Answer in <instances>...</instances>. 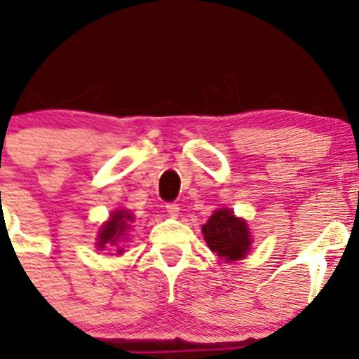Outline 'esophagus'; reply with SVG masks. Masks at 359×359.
<instances>
[{
    "mask_svg": "<svg viewBox=\"0 0 359 359\" xmlns=\"http://www.w3.org/2000/svg\"><path fill=\"white\" fill-rule=\"evenodd\" d=\"M165 209H167V212L170 214L172 217L179 216V211H180V209H179V204H177V203H168V204L165 205Z\"/></svg>",
    "mask_w": 359,
    "mask_h": 359,
    "instance_id": "obj_1",
    "label": "esophagus"
}]
</instances>
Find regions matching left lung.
<instances>
[{
    "label": "left lung",
    "instance_id": "left-lung-1",
    "mask_svg": "<svg viewBox=\"0 0 359 359\" xmlns=\"http://www.w3.org/2000/svg\"><path fill=\"white\" fill-rule=\"evenodd\" d=\"M204 240L212 253L226 262L240 259L251 246L250 229L243 219L234 217L229 209H219L203 226Z\"/></svg>",
    "mask_w": 359,
    "mask_h": 359
}]
</instances>
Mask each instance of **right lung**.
Instances as JSON below:
<instances>
[{
  "mask_svg": "<svg viewBox=\"0 0 359 359\" xmlns=\"http://www.w3.org/2000/svg\"><path fill=\"white\" fill-rule=\"evenodd\" d=\"M130 222H133V216L128 211H116L111 216V219L102 226L97 240V248H104L106 245H116L125 238L126 229L130 228ZM123 250H118V255H121Z\"/></svg>",
  "mask_w": 359,
  "mask_h": 359,
  "instance_id": "1",
  "label": "right lung"
}]
</instances>
